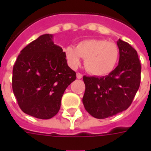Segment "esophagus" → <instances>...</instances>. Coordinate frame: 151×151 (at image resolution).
I'll return each mask as SVG.
<instances>
[{
  "label": "esophagus",
  "instance_id": "1",
  "mask_svg": "<svg viewBox=\"0 0 151 151\" xmlns=\"http://www.w3.org/2000/svg\"><path fill=\"white\" fill-rule=\"evenodd\" d=\"M82 77H83V75L81 74V73H77V78H78V79H81V78H82Z\"/></svg>",
  "mask_w": 151,
  "mask_h": 151
}]
</instances>
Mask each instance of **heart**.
<instances>
[{"label":"heart","instance_id":"b5f03b06","mask_svg":"<svg viewBox=\"0 0 151 151\" xmlns=\"http://www.w3.org/2000/svg\"><path fill=\"white\" fill-rule=\"evenodd\" d=\"M67 63L72 69L80 66L85 59L86 70L92 75L104 76L111 73L119 59V48L114 42L103 39H88L79 42L77 46L65 48Z\"/></svg>","mask_w":151,"mask_h":151}]
</instances>
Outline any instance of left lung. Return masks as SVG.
Listing matches in <instances>:
<instances>
[{
    "instance_id": "1",
    "label": "left lung",
    "mask_w": 151,
    "mask_h": 151,
    "mask_svg": "<svg viewBox=\"0 0 151 151\" xmlns=\"http://www.w3.org/2000/svg\"><path fill=\"white\" fill-rule=\"evenodd\" d=\"M118 65L108 75L83 77L85 92L82 102L92 117L104 119L127 110L140 85L141 65L138 54L119 39Z\"/></svg>"
}]
</instances>
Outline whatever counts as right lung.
<instances>
[{
  "label": "right lung",
  "instance_id": "obj_1",
  "mask_svg": "<svg viewBox=\"0 0 151 151\" xmlns=\"http://www.w3.org/2000/svg\"><path fill=\"white\" fill-rule=\"evenodd\" d=\"M52 34H43L26 46L13 66L12 89L21 110L40 119L59 112L65 90L76 79L65 52Z\"/></svg>",
  "mask_w": 151,
  "mask_h": 151
}]
</instances>
